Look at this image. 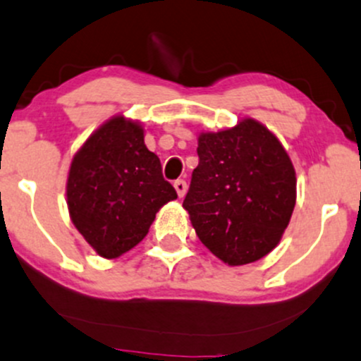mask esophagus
I'll return each mask as SVG.
<instances>
[{"label":"esophagus","mask_w":361,"mask_h":361,"mask_svg":"<svg viewBox=\"0 0 361 361\" xmlns=\"http://www.w3.org/2000/svg\"><path fill=\"white\" fill-rule=\"evenodd\" d=\"M173 188H176L179 197H184L185 192H188V182H185L184 179H177L176 182H173Z\"/></svg>","instance_id":"34e87169"}]
</instances>
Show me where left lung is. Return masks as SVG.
I'll use <instances>...</instances> for the list:
<instances>
[{"mask_svg": "<svg viewBox=\"0 0 361 361\" xmlns=\"http://www.w3.org/2000/svg\"><path fill=\"white\" fill-rule=\"evenodd\" d=\"M182 207L200 241L228 265L269 255L296 204V172L281 141L253 118L201 133Z\"/></svg>", "mask_w": 361, "mask_h": 361, "instance_id": "1", "label": "left lung"}]
</instances>
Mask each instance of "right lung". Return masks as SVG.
I'll return each mask as SVG.
<instances>
[{"mask_svg":"<svg viewBox=\"0 0 361 361\" xmlns=\"http://www.w3.org/2000/svg\"><path fill=\"white\" fill-rule=\"evenodd\" d=\"M177 192L146 148L141 123L104 122L73 157L67 204L77 231L103 258H117L148 234L157 212Z\"/></svg>","mask_w":361,"mask_h":361,"instance_id":"right-lung-1","label":"right lung"}]
</instances>
